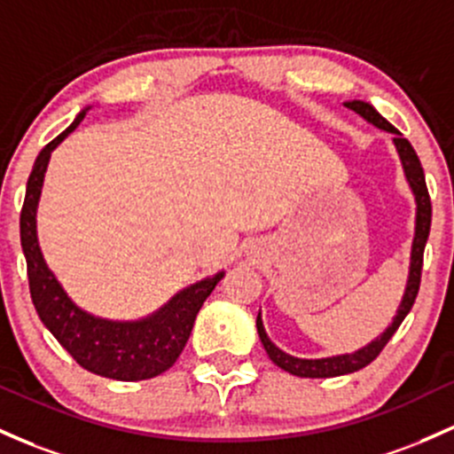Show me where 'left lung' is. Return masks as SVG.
<instances>
[{
    "label": "left lung",
    "instance_id": "8db88e82",
    "mask_svg": "<svg viewBox=\"0 0 454 454\" xmlns=\"http://www.w3.org/2000/svg\"><path fill=\"white\" fill-rule=\"evenodd\" d=\"M342 106L353 109L357 116H362L368 124H372L380 131L392 133V144H395L398 159H401L403 174H405L407 185L411 189L413 204H416V219H413V241H411V254H410V271H407V282H405V293H403L401 303L396 308V315L392 318L390 325L383 330L375 340L368 342L366 347H360L353 353H340V356H330V357H297L291 353L282 351L271 338L267 336L265 325H262V317L258 312L256 317V330L261 336L262 347H265L267 356L271 357L273 364H278L282 371L291 372L297 377H310V380H325V377H340L348 375V372H356L360 368H364L375 360L381 353V348L387 345L398 325L403 323V318L410 315L413 301H416L418 288H420V273H422V254H425L427 239H429L431 231V200L429 192H427L425 183V172H422L420 159H418L416 151L411 148V144L403 137L401 131H396L386 118L377 112L371 103L360 101V98H353V101H345Z\"/></svg>",
    "mask_w": 454,
    "mask_h": 454
}]
</instances>
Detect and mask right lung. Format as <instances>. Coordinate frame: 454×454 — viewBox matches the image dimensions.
I'll return each mask as SVG.
<instances>
[{
  "instance_id": "right-lung-1",
  "label": "right lung",
  "mask_w": 454,
  "mask_h": 454,
  "mask_svg": "<svg viewBox=\"0 0 454 454\" xmlns=\"http://www.w3.org/2000/svg\"><path fill=\"white\" fill-rule=\"evenodd\" d=\"M90 109L92 106L83 107L71 127L64 129L38 153L27 178L21 211V247L27 261L29 293L44 327L58 338L79 366L116 381L153 380L178 360L202 303L226 271L189 284L151 315L129 321L92 315L73 301L44 261L36 215L51 153L79 127Z\"/></svg>"
}]
</instances>
